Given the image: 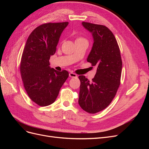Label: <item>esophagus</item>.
Returning <instances> with one entry per match:
<instances>
[{
    "label": "esophagus",
    "mask_w": 149,
    "mask_h": 149,
    "mask_svg": "<svg viewBox=\"0 0 149 149\" xmlns=\"http://www.w3.org/2000/svg\"><path fill=\"white\" fill-rule=\"evenodd\" d=\"M69 76L71 78H77V74L73 73V72H71V73H70Z\"/></svg>",
    "instance_id": "1"
}]
</instances>
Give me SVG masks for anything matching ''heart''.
Returning a JSON list of instances; mask_svg holds the SVG:
<instances>
[{
    "mask_svg": "<svg viewBox=\"0 0 149 149\" xmlns=\"http://www.w3.org/2000/svg\"><path fill=\"white\" fill-rule=\"evenodd\" d=\"M86 40V39L83 38V37H78L77 38H76V41H78V40Z\"/></svg>",
    "mask_w": 149,
    "mask_h": 149,
    "instance_id": "b5f03b06",
    "label": "heart"
}]
</instances>
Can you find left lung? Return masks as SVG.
I'll return each instance as SVG.
<instances>
[{"instance_id":"1","label":"left lung","mask_w":149,"mask_h":149,"mask_svg":"<svg viewBox=\"0 0 149 149\" xmlns=\"http://www.w3.org/2000/svg\"><path fill=\"white\" fill-rule=\"evenodd\" d=\"M82 24L93 35L94 43L87 61L96 66L97 71L91 81L79 76L78 103L84 111L95 114L106 109L114 98L120 84L123 61L118 43L107 26L85 22Z\"/></svg>"}]
</instances>
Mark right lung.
Segmentation results:
<instances>
[{"instance_id": "add662e5", "label": "right lung", "mask_w": 149, "mask_h": 149, "mask_svg": "<svg viewBox=\"0 0 149 149\" xmlns=\"http://www.w3.org/2000/svg\"><path fill=\"white\" fill-rule=\"evenodd\" d=\"M68 22L47 23L37 26L26 40L21 58L20 70L25 91L30 100L40 106L55 101L68 78L66 70L49 67V60L55 53L62 31Z\"/></svg>"}]
</instances>
